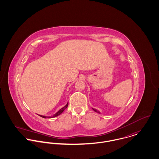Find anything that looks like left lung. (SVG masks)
<instances>
[{
    "label": "left lung",
    "instance_id": "obj_1",
    "mask_svg": "<svg viewBox=\"0 0 159 159\" xmlns=\"http://www.w3.org/2000/svg\"><path fill=\"white\" fill-rule=\"evenodd\" d=\"M93 110H94V111H95V112H97V113H100V112H99V111H97V110H94V109H93Z\"/></svg>",
    "mask_w": 159,
    "mask_h": 159
}]
</instances>
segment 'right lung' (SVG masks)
<instances>
[{
  "mask_svg": "<svg viewBox=\"0 0 159 159\" xmlns=\"http://www.w3.org/2000/svg\"><path fill=\"white\" fill-rule=\"evenodd\" d=\"M68 103H67V104L64 107H63L62 108H61L59 111H57L56 113L55 114L54 116H53V117H56V116H59V115H60L67 108V107H68ZM40 116H41L42 117H43V118H46V117H48L47 116H42V115H39Z\"/></svg>",
  "mask_w": 159,
  "mask_h": 159,
  "instance_id": "obj_1",
  "label": "right lung"
}]
</instances>
